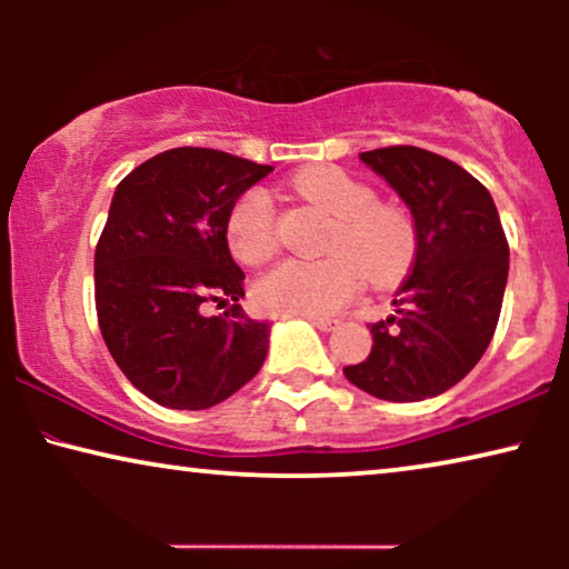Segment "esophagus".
<instances>
[{"label":"esophagus","instance_id":"34e87169","mask_svg":"<svg viewBox=\"0 0 569 569\" xmlns=\"http://www.w3.org/2000/svg\"><path fill=\"white\" fill-rule=\"evenodd\" d=\"M308 321L313 323L316 329H321V331H333L339 326L337 318H326V316H308Z\"/></svg>","mask_w":569,"mask_h":569}]
</instances>
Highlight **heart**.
<instances>
[{
	"instance_id": "heart-1",
	"label": "heart",
	"mask_w": 569,
	"mask_h": 569,
	"mask_svg": "<svg viewBox=\"0 0 569 569\" xmlns=\"http://www.w3.org/2000/svg\"><path fill=\"white\" fill-rule=\"evenodd\" d=\"M292 191L333 217L321 261L287 259L259 277L256 302L269 313L326 316L360 292L362 274L386 287L407 277L419 251V230L407 207L378 201L376 189L339 168H306L292 176ZM224 236L232 256L263 263L279 248L277 204L253 186L230 207Z\"/></svg>"
}]
</instances>
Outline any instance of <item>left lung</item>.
Segmentation results:
<instances>
[{
    "mask_svg": "<svg viewBox=\"0 0 569 569\" xmlns=\"http://www.w3.org/2000/svg\"><path fill=\"white\" fill-rule=\"evenodd\" d=\"M415 214L419 251L393 306L370 326L372 349L345 376L386 401L453 388L481 360L500 321L510 248L489 191L453 160L422 147L360 152Z\"/></svg>",
    "mask_w": 569,
    "mask_h": 569,
    "instance_id": "obj_1",
    "label": "left lung"
}]
</instances>
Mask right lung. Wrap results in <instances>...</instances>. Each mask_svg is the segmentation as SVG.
I'll use <instances>...</instances> for the list:
<instances>
[{
	"label": "right lung",
	"mask_w": 569,
	"mask_h": 569,
	"mask_svg": "<svg viewBox=\"0 0 569 569\" xmlns=\"http://www.w3.org/2000/svg\"><path fill=\"white\" fill-rule=\"evenodd\" d=\"M271 166L176 147L119 183L96 246V310L108 352L131 386L168 409H209L261 370L269 323L238 306L246 274L224 224ZM204 301L231 302L204 317Z\"/></svg>",
	"instance_id": "right-lung-1"
}]
</instances>
